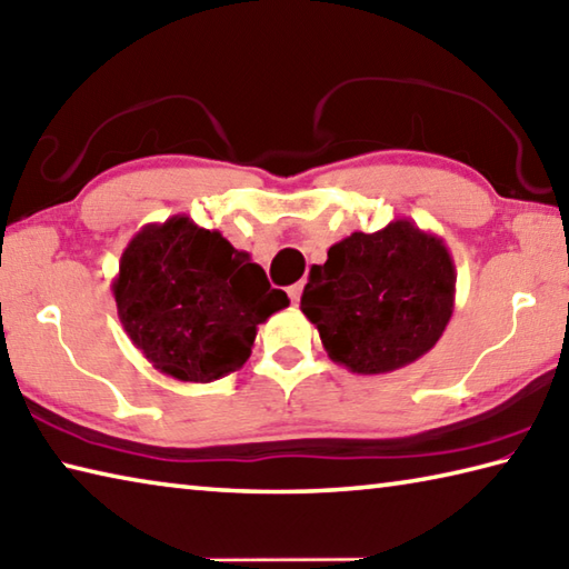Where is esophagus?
<instances>
[{"label":"esophagus","instance_id":"esophagus-1","mask_svg":"<svg viewBox=\"0 0 569 569\" xmlns=\"http://www.w3.org/2000/svg\"><path fill=\"white\" fill-rule=\"evenodd\" d=\"M288 296H291L293 306L301 303V296H303V281H298V283H293L291 288H288Z\"/></svg>","mask_w":569,"mask_h":569}]
</instances>
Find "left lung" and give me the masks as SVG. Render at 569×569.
<instances>
[{
    "label": "left lung",
    "instance_id": "1",
    "mask_svg": "<svg viewBox=\"0 0 569 569\" xmlns=\"http://www.w3.org/2000/svg\"><path fill=\"white\" fill-rule=\"evenodd\" d=\"M452 308L456 263L448 246L408 219L330 246L301 298L328 358L358 376L416 363L440 340Z\"/></svg>",
    "mask_w": 569,
    "mask_h": 569
}]
</instances>
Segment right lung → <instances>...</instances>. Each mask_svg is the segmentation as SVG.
Instances as JSON below:
<instances>
[{"instance_id":"obj_1","label":"right lung","mask_w":569,"mask_h":569,"mask_svg":"<svg viewBox=\"0 0 569 569\" xmlns=\"http://www.w3.org/2000/svg\"><path fill=\"white\" fill-rule=\"evenodd\" d=\"M111 293L131 343L159 373L183 383L239 370L258 326L291 303L249 253L183 213L137 231Z\"/></svg>"}]
</instances>
